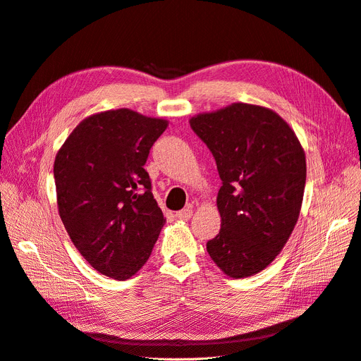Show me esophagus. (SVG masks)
I'll return each instance as SVG.
<instances>
[{
    "label": "esophagus",
    "instance_id": "1",
    "mask_svg": "<svg viewBox=\"0 0 361 361\" xmlns=\"http://www.w3.org/2000/svg\"><path fill=\"white\" fill-rule=\"evenodd\" d=\"M176 216H177L180 220H185V221L190 220L192 216H193V207H192V205H188L185 208L177 211Z\"/></svg>",
    "mask_w": 361,
    "mask_h": 361
}]
</instances>
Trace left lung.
<instances>
[{
	"label": "left lung",
	"mask_w": 361,
	"mask_h": 361,
	"mask_svg": "<svg viewBox=\"0 0 361 361\" xmlns=\"http://www.w3.org/2000/svg\"><path fill=\"white\" fill-rule=\"evenodd\" d=\"M216 159L219 235L207 251L231 278L263 271L299 219L306 181L302 145L284 118L260 105L235 102L190 118Z\"/></svg>",
	"instance_id": "left-lung-1"
}]
</instances>
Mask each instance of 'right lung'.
<instances>
[{
    "instance_id": "right-lung-1",
    "label": "right lung",
    "mask_w": 361,
    "mask_h": 361,
    "mask_svg": "<svg viewBox=\"0 0 361 361\" xmlns=\"http://www.w3.org/2000/svg\"><path fill=\"white\" fill-rule=\"evenodd\" d=\"M166 126L129 109L89 116L53 165L59 216L73 244L93 269L118 281L149 260L166 221L144 169Z\"/></svg>"
}]
</instances>
